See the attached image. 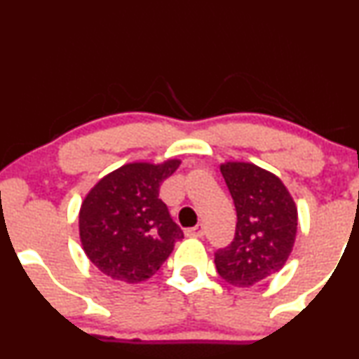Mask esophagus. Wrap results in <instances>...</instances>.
Segmentation results:
<instances>
[{
  "instance_id": "1",
  "label": "esophagus",
  "mask_w": 359,
  "mask_h": 359,
  "mask_svg": "<svg viewBox=\"0 0 359 359\" xmlns=\"http://www.w3.org/2000/svg\"><path fill=\"white\" fill-rule=\"evenodd\" d=\"M204 232H205L204 224H197L196 227H192V229H189V231H185V236H189V237H202V236H204Z\"/></svg>"
}]
</instances>
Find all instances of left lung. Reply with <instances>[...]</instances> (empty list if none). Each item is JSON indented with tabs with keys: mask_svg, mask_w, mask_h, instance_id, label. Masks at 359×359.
Wrapping results in <instances>:
<instances>
[{
	"mask_svg": "<svg viewBox=\"0 0 359 359\" xmlns=\"http://www.w3.org/2000/svg\"><path fill=\"white\" fill-rule=\"evenodd\" d=\"M234 201L237 224L232 243L214 254L226 283L249 287L283 269L296 241L297 207L279 177L249 162L221 165Z\"/></svg>",
	"mask_w": 359,
	"mask_h": 359,
	"instance_id": "left-lung-1",
	"label": "left lung"
}]
</instances>
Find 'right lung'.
Segmentation results:
<instances>
[{"mask_svg":"<svg viewBox=\"0 0 359 359\" xmlns=\"http://www.w3.org/2000/svg\"><path fill=\"white\" fill-rule=\"evenodd\" d=\"M180 161L133 162L110 172L81 202L79 227L86 257L111 279L135 284L152 278L184 237L158 189Z\"/></svg>","mask_w":359,"mask_h":359,"instance_id":"add662e5","label":"right lung"}]
</instances>
